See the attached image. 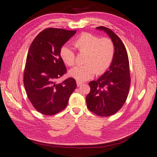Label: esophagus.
I'll return each instance as SVG.
<instances>
[{
	"label": "esophagus",
	"instance_id": "esophagus-1",
	"mask_svg": "<svg viewBox=\"0 0 157 157\" xmlns=\"http://www.w3.org/2000/svg\"><path fill=\"white\" fill-rule=\"evenodd\" d=\"M83 84V82H80V81H77V86L78 87V86H81V85Z\"/></svg>",
	"mask_w": 157,
	"mask_h": 157
}]
</instances>
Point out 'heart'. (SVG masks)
<instances>
[{
    "mask_svg": "<svg viewBox=\"0 0 157 157\" xmlns=\"http://www.w3.org/2000/svg\"><path fill=\"white\" fill-rule=\"evenodd\" d=\"M73 45L80 54H85L84 65L76 66L69 71L70 77L78 81H86L97 73L103 74L110 67L115 56V45L109 38H99L90 33H82L73 42ZM59 55L67 66L75 63V54L69 47L61 48Z\"/></svg>",
    "mask_w": 157,
    "mask_h": 157,
    "instance_id": "obj_1",
    "label": "heart"
}]
</instances>
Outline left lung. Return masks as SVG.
Segmentation results:
<instances>
[{"label": "left lung", "instance_id": "left-lung-1", "mask_svg": "<svg viewBox=\"0 0 157 157\" xmlns=\"http://www.w3.org/2000/svg\"><path fill=\"white\" fill-rule=\"evenodd\" d=\"M111 38L115 45V56L109 70L97 80L89 82L90 92L86 101L90 111L100 117H109L124 105L130 86L129 60L122 40L115 33L103 26L96 27Z\"/></svg>", "mask_w": 157, "mask_h": 157}]
</instances>
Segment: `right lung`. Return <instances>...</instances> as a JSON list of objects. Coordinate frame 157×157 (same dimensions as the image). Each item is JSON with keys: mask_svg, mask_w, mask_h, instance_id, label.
<instances>
[{"mask_svg": "<svg viewBox=\"0 0 157 157\" xmlns=\"http://www.w3.org/2000/svg\"><path fill=\"white\" fill-rule=\"evenodd\" d=\"M76 32L47 28L35 37L29 47L23 84L33 106L43 115H53L63 110L77 88L73 78L56 82L67 72L60 58V49Z\"/></svg>", "mask_w": 157, "mask_h": 157, "instance_id": "obj_1", "label": "right lung"}]
</instances>
